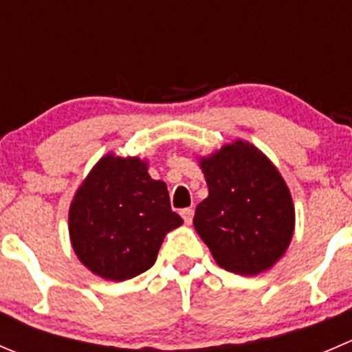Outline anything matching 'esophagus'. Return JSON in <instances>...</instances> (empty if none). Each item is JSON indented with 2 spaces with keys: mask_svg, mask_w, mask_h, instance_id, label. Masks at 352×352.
Instances as JSON below:
<instances>
[{
  "mask_svg": "<svg viewBox=\"0 0 352 352\" xmlns=\"http://www.w3.org/2000/svg\"><path fill=\"white\" fill-rule=\"evenodd\" d=\"M180 214H182L184 221H186V223L189 225L190 221H192V217H194V210H192V208H186V210H182V211H180Z\"/></svg>",
  "mask_w": 352,
  "mask_h": 352,
  "instance_id": "1",
  "label": "esophagus"
}]
</instances>
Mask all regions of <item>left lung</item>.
Masks as SVG:
<instances>
[{
  "instance_id": "1",
  "label": "left lung",
  "mask_w": 352,
  "mask_h": 352,
  "mask_svg": "<svg viewBox=\"0 0 352 352\" xmlns=\"http://www.w3.org/2000/svg\"><path fill=\"white\" fill-rule=\"evenodd\" d=\"M208 197L194 228L221 268L258 275L284 256L294 234V204L274 163L245 141L199 160Z\"/></svg>"
}]
</instances>
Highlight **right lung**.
Segmentation results:
<instances>
[{
  "label": "right lung",
  "mask_w": 352,
  "mask_h": 352,
  "mask_svg": "<svg viewBox=\"0 0 352 352\" xmlns=\"http://www.w3.org/2000/svg\"><path fill=\"white\" fill-rule=\"evenodd\" d=\"M182 225L166 184L153 180L146 160H100L75 192L68 232L75 254L94 275L122 282L155 265L166 232Z\"/></svg>",
  "instance_id": "add662e5"
}]
</instances>
